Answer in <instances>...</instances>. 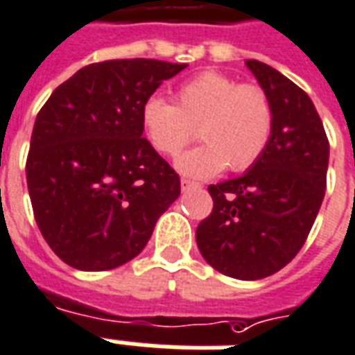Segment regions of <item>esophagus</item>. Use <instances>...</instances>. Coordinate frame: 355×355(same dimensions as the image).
Listing matches in <instances>:
<instances>
[{
	"mask_svg": "<svg viewBox=\"0 0 355 355\" xmlns=\"http://www.w3.org/2000/svg\"><path fill=\"white\" fill-rule=\"evenodd\" d=\"M200 187H202V185H200V183H196V181L185 180V178L181 180V189H183V191H187V189H200Z\"/></svg>",
	"mask_w": 355,
	"mask_h": 355,
	"instance_id": "34e87169",
	"label": "esophagus"
}]
</instances>
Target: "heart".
<instances>
[{"label": "heart", "mask_w": 355, "mask_h": 355, "mask_svg": "<svg viewBox=\"0 0 355 355\" xmlns=\"http://www.w3.org/2000/svg\"><path fill=\"white\" fill-rule=\"evenodd\" d=\"M141 124L151 146L166 157L180 155L198 128L204 146L181 155L175 168L191 178H211L227 166L244 172L263 157L272 138L274 110L259 85L206 69L181 83L175 105L151 96Z\"/></svg>", "instance_id": "b5f03b06"}]
</instances>
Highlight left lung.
Masks as SVG:
<instances>
[{
  "label": "left lung",
  "mask_w": 355,
  "mask_h": 355,
  "mask_svg": "<svg viewBox=\"0 0 355 355\" xmlns=\"http://www.w3.org/2000/svg\"><path fill=\"white\" fill-rule=\"evenodd\" d=\"M272 102L270 144L245 174L209 185L214 209L196 244L216 270L261 280L293 259L325 195L329 141L309 94L278 69L245 60Z\"/></svg>",
  "instance_id": "8db88e82"
}]
</instances>
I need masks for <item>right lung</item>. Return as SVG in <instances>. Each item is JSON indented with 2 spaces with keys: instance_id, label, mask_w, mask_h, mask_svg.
<instances>
[{
  "instance_id": "right-lung-1",
  "label": "right lung",
  "mask_w": 355,
  "mask_h": 355,
  "mask_svg": "<svg viewBox=\"0 0 355 355\" xmlns=\"http://www.w3.org/2000/svg\"><path fill=\"white\" fill-rule=\"evenodd\" d=\"M187 64L128 58L79 69L37 113L26 180L41 234L79 270L141 253L180 196V175L144 134V103Z\"/></svg>"
}]
</instances>
